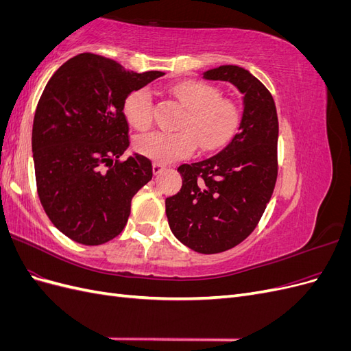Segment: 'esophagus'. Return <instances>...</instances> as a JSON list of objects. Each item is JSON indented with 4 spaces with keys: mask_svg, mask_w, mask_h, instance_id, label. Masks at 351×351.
<instances>
[{
    "mask_svg": "<svg viewBox=\"0 0 351 351\" xmlns=\"http://www.w3.org/2000/svg\"><path fill=\"white\" fill-rule=\"evenodd\" d=\"M164 168H165V165L159 164V162H154V164H152V171H154V174H159V173L162 171Z\"/></svg>",
    "mask_w": 351,
    "mask_h": 351,
    "instance_id": "1",
    "label": "esophagus"
}]
</instances>
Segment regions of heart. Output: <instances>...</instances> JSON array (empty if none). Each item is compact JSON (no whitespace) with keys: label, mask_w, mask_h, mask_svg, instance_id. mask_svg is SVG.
I'll return each mask as SVG.
<instances>
[{"label":"heart","mask_w":351,"mask_h":351,"mask_svg":"<svg viewBox=\"0 0 351 351\" xmlns=\"http://www.w3.org/2000/svg\"><path fill=\"white\" fill-rule=\"evenodd\" d=\"M174 97L187 108L176 133L151 132L136 139L134 147L141 155L155 162L165 164L190 156L197 146L212 152L224 146L234 134L240 112L231 99L219 98L215 86L200 80H178L169 88ZM127 121L136 129H146L152 121V93L139 88L127 95L123 105Z\"/></svg>","instance_id":"b5f03b06"}]
</instances>
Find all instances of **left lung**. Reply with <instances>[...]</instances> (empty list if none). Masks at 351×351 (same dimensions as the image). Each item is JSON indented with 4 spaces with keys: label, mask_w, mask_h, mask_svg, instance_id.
<instances>
[{
    "label": "left lung",
    "mask_w": 351,
    "mask_h": 351,
    "mask_svg": "<svg viewBox=\"0 0 351 351\" xmlns=\"http://www.w3.org/2000/svg\"><path fill=\"white\" fill-rule=\"evenodd\" d=\"M243 93L237 133L224 149L204 161L178 167L183 186L165 199L173 234L199 253L237 246L258 226L277 182L278 117L269 90L239 66L204 71Z\"/></svg>",
    "instance_id": "left-lung-1"
}]
</instances>
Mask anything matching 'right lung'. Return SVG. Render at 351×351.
<instances>
[{
	"instance_id": "right-lung-1",
	"label": "right lung",
	"mask_w": 351,
	"mask_h": 351,
	"mask_svg": "<svg viewBox=\"0 0 351 351\" xmlns=\"http://www.w3.org/2000/svg\"><path fill=\"white\" fill-rule=\"evenodd\" d=\"M164 74L129 71L84 52L47 83L32 129L38 195L52 224L71 240L98 246L119 236L133 196L152 178L146 156L117 159L130 145L127 95Z\"/></svg>"
}]
</instances>
